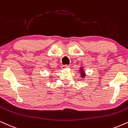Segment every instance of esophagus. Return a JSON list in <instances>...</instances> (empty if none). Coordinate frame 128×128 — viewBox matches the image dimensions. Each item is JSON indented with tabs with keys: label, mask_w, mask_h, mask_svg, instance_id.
<instances>
[{
	"label": "esophagus",
	"mask_w": 128,
	"mask_h": 128,
	"mask_svg": "<svg viewBox=\"0 0 128 128\" xmlns=\"http://www.w3.org/2000/svg\"><path fill=\"white\" fill-rule=\"evenodd\" d=\"M69 67V66L68 65H63L61 66V68L62 69H65V68H67Z\"/></svg>",
	"instance_id": "1"
}]
</instances>
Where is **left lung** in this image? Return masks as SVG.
I'll use <instances>...</instances> for the list:
<instances>
[{"label": "left lung", "mask_w": 128, "mask_h": 128, "mask_svg": "<svg viewBox=\"0 0 128 128\" xmlns=\"http://www.w3.org/2000/svg\"><path fill=\"white\" fill-rule=\"evenodd\" d=\"M80 73H81V77L82 78H84V77L85 76V74H84V70H83V68H81L80 70Z\"/></svg>", "instance_id": "left-lung-1"}]
</instances>
